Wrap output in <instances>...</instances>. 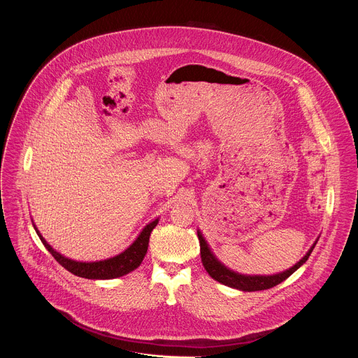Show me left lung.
Returning <instances> with one entry per match:
<instances>
[{
    "mask_svg": "<svg viewBox=\"0 0 358 358\" xmlns=\"http://www.w3.org/2000/svg\"><path fill=\"white\" fill-rule=\"evenodd\" d=\"M198 234V239H199V246H201V261L203 268L208 272V275L215 279L217 282L242 290V292H257V290H266L271 289L279 283H282L283 280H286L292 273H294L306 261L309 259L310 253L313 250V248L316 246L319 238L315 241V243L310 246V249L306 252L304 257L294 264L292 268L279 272V273H273V275H243L239 272H235L232 269H229L228 266H225L217 257L214 255L213 249L210 248L208 242L203 238L202 232L199 229H196Z\"/></svg>",
    "mask_w": 358,
    "mask_h": 358,
    "instance_id": "8db88e82",
    "label": "left lung"
}]
</instances>
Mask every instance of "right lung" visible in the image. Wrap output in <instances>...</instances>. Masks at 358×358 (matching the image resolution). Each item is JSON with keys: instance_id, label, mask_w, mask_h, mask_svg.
Returning <instances> with one entry per match:
<instances>
[{"instance_id": "add662e5", "label": "right lung", "mask_w": 358, "mask_h": 358, "mask_svg": "<svg viewBox=\"0 0 358 358\" xmlns=\"http://www.w3.org/2000/svg\"><path fill=\"white\" fill-rule=\"evenodd\" d=\"M159 220L160 218H156L151 222H148L140 231L137 238L120 253H117V255H115V257H110L108 259H100V261H93V262L75 261V259L65 257V255H62L61 252H58L57 249H54L46 242V239L41 235V232L38 231L35 224H32V225H34V229L38 234L41 242L45 245V248L59 262V265H62L66 271H69L71 273H73L79 278H85V279L106 280V279H116V278L124 276L141 265L145 253H147L150 234L157 227Z\"/></svg>"}]
</instances>
